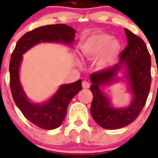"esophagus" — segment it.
Here are the masks:
<instances>
[{
  "label": "esophagus",
  "instance_id": "1",
  "mask_svg": "<svg viewBox=\"0 0 158 158\" xmlns=\"http://www.w3.org/2000/svg\"><path fill=\"white\" fill-rule=\"evenodd\" d=\"M82 86H83V88H88L90 87V83H88V81H85V80H84V81L82 83Z\"/></svg>",
  "mask_w": 158,
  "mask_h": 158
}]
</instances>
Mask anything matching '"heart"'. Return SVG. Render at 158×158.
<instances>
[{
    "label": "heart",
    "mask_w": 158,
    "mask_h": 158,
    "mask_svg": "<svg viewBox=\"0 0 158 158\" xmlns=\"http://www.w3.org/2000/svg\"><path fill=\"white\" fill-rule=\"evenodd\" d=\"M121 51L120 42L106 33L91 35L81 45V52L83 56L92 57L99 54L96 60V66L100 70L106 69L114 63Z\"/></svg>",
    "instance_id": "obj_1"
}]
</instances>
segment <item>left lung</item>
Here are the masks:
<instances>
[{
	"instance_id": "left-lung-1",
	"label": "left lung",
	"mask_w": 158,
	"mask_h": 158,
	"mask_svg": "<svg viewBox=\"0 0 158 158\" xmlns=\"http://www.w3.org/2000/svg\"><path fill=\"white\" fill-rule=\"evenodd\" d=\"M127 46L122 52L119 62L112 67L90 75L93 95L91 114L100 127L113 130L124 127L139 116L146 103L151 85V57L141 38L125 28ZM120 72L123 77H118ZM125 78L132 93L130 105L123 108L113 106L105 86Z\"/></svg>"
}]
</instances>
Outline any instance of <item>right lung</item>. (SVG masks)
I'll return each mask as SVG.
<instances>
[{
    "label": "right lung",
    "mask_w": 158,
    "mask_h": 158,
    "mask_svg": "<svg viewBox=\"0 0 158 158\" xmlns=\"http://www.w3.org/2000/svg\"><path fill=\"white\" fill-rule=\"evenodd\" d=\"M75 30L66 24L47 25L26 33L17 42L10 61V89L16 106L27 118L37 127L52 130L61 125L72 98L82 90V81L62 84L52 97L43 103H34L27 97L20 82L19 70L23 54L40 43H61L71 45Z\"/></svg>",
    "instance_id": "obj_1"
}]
</instances>
